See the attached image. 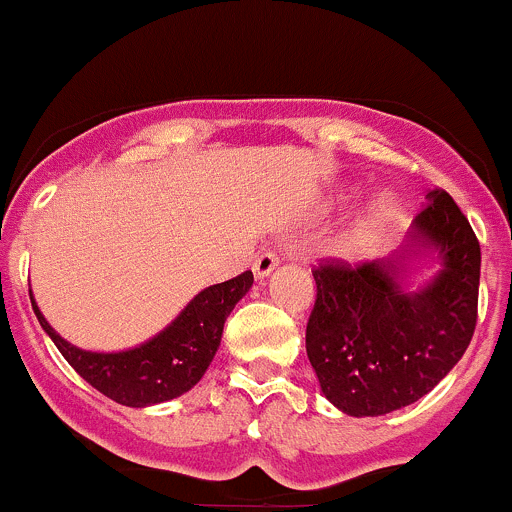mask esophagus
<instances>
[{
    "label": "esophagus",
    "mask_w": 512,
    "mask_h": 512,
    "mask_svg": "<svg viewBox=\"0 0 512 512\" xmlns=\"http://www.w3.org/2000/svg\"><path fill=\"white\" fill-rule=\"evenodd\" d=\"M277 265H280V257H277L272 250H265L255 257V262H252V272H255V277H260L262 280V277L270 275Z\"/></svg>",
    "instance_id": "34e87169"
}]
</instances>
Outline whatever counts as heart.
<instances>
[{
    "mask_svg": "<svg viewBox=\"0 0 512 512\" xmlns=\"http://www.w3.org/2000/svg\"><path fill=\"white\" fill-rule=\"evenodd\" d=\"M393 222H395V202L377 200L375 205H370L360 217H357L350 235H347L345 247L350 252H360V250H367V247L377 245L382 237L388 235Z\"/></svg>",
    "mask_w": 512,
    "mask_h": 512,
    "instance_id": "heart-1",
    "label": "heart"
}]
</instances>
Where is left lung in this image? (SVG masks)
Returning <instances> with one entry per match:
<instances>
[{
	"label": "left lung",
	"instance_id": "left-lung-1",
	"mask_svg": "<svg viewBox=\"0 0 512 512\" xmlns=\"http://www.w3.org/2000/svg\"><path fill=\"white\" fill-rule=\"evenodd\" d=\"M415 240L443 252L423 292H400L393 262L322 257L305 330L320 388L347 415H385L415 403L453 370L478 322L480 242L445 190L428 192Z\"/></svg>",
	"mask_w": 512,
	"mask_h": 512
}]
</instances>
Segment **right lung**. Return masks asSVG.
<instances>
[{"label":"right lung","mask_w":512,"mask_h":512,"mask_svg":"<svg viewBox=\"0 0 512 512\" xmlns=\"http://www.w3.org/2000/svg\"><path fill=\"white\" fill-rule=\"evenodd\" d=\"M250 287V270L220 285L207 287L167 330L152 337L150 342L135 350L109 352V355L69 345L49 327L34 300L32 307L39 325L52 337L64 360L79 372V377H84L94 390L107 395L114 403L127 405V408H145V405L180 398L182 393L195 388L220 347L227 315Z\"/></svg>","instance_id":"add662e5"}]
</instances>
